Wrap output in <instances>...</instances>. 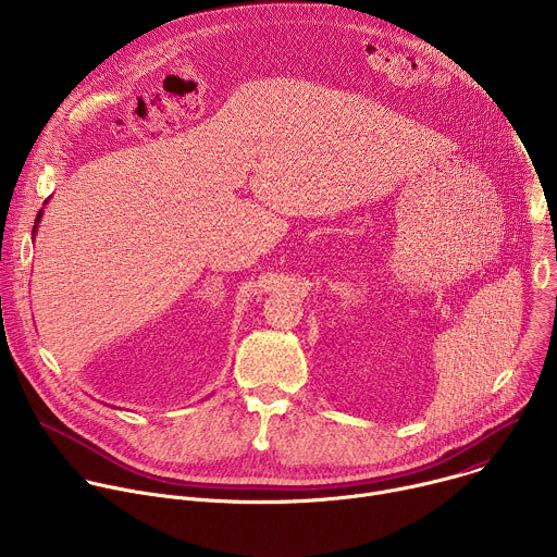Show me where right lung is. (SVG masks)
Listing matches in <instances>:
<instances>
[{"label":"right lung","instance_id":"1","mask_svg":"<svg viewBox=\"0 0 557 557\" xmlns=\"http://www.w3.org/2000/svg\"><path fill=\"white\" fill-rule=\"evenodd\" d=\"M39 220H41V211L37 213V220H35V231H37V222H39ZM33 235H35V233H33Z\"/></svg>","mask_w":557,"mask_h":557}]
</instances>
